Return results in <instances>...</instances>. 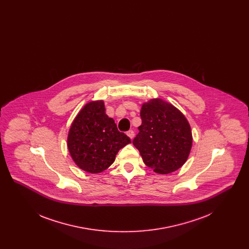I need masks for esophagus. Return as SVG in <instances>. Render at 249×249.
Here are the masks:
<instances>
[{
    "label": "esophagus",
    "mask_w": 249,
    "mask_h": 249,
    "mask_svg": "<svg viewBox=\"0 0 249 249\" xmlns=\"http://www.w3.org/2000/svg\"><path fill=\"white\" fill-rule=\"evenodd\" d=\"M127 135L130 137V139H133V137H134V131L131 130L127 131Z\"/></svg>",
    "instance_id": "34e87169"
}]
</instances>
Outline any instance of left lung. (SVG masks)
Wrapping results in <instances>:
<instances>
[{"instance_id": "left-lung-1", "label": "left lung", "mask_w": 249, "mask_h": 249, "mask_svg": "<svg viewBox=\"0 0 249 249\" xmlns=\"http://www.w3.org/2000/svg\"><path fill=\"white\" fill-rule=\"evenodd\" d=\"M142 124L133 139L142 161L155 173L168 175L187 161L192 146L190 123L183 113L162 99L143 103Z\"/></svg>"}]
</instances>
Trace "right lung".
<instances>
[{"label":"right lung","instance_id":"obj_1","mask_svg":"<svg viewBox=\"0 0 249 249\" xmlns=\"http://www.w3.org/2000/svg\"><path fill=\"white\" fill-rule=\"evenodd\" d=\"M130 143V139L119 132L114 119L106 114L103 100L84 106L72 120L67 146L74 163L90 174L108 169L116 160L119 149Z\"/></svg>","mask_w":249,"mask_h":249}]
</instances>
